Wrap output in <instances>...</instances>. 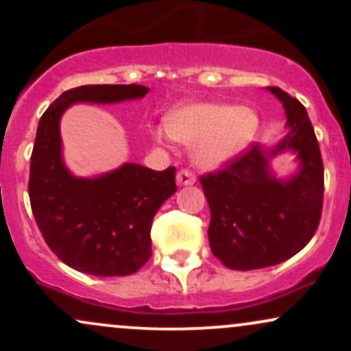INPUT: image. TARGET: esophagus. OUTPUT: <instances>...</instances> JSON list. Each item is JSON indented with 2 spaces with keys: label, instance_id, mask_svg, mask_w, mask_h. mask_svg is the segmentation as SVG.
<instances>
[{
  "label": "esophagus",
  "instance_id": "obj_1",
  "mask_svg": "<svg viewBox=\"0 0 351 351\" xmlns=\"http://www.w3.org/2000/svg\"><path fill=\"white\" fill-rule=\"evenodd\" d=\"M176 183H178L180 186H186V184H195L196 183L195 173L189 170V168H183V170H180L178 175H176Z\"/></svg>",
  "mask_w": 351,
  "mask_h": 351
}]
</instances>
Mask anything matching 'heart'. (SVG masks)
Here are the masks:
<instances>
[{"instance_id":"b5f03b06","label":"heart","mask_w":351,"mask_h":351,"mask_svg":"<svg viewBox=\"0 0 351 351\" xmlns=\"http://www.w3.org/2000/svg\"><path fill=\"white\" fill-rule=\"evenodd\" d=\"M167 134L176 142L196 145L195 158L203 167H217L247 147L259 128V115L249 107L228 104H191L165 119ZM160 142L163 132H156Z\"/></svg>"}]
</instances>
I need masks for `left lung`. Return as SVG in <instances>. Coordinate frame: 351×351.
Wrapping results in <instances>:
<instances>
[{"label": "left lung", "instance_id": "1", "mask_svg": "<svg viewBox=\"0 0 351 351\" xmlns=\"http://www.w3.org/2000/svg\"><path fill=\"white\" fill-rule=\"evenodd\" d=\"M269 90L284 104L291 134L267 156L295 149L301 171L287 182L276 180L267 173L264 152L251 143L219 170L199 178L211 211V251L234 271L291 259L315 234L324 208V162L307 110L282 88Z\"/></svg>", "mask_w": 351, "mask_h": 351}]
</instances>
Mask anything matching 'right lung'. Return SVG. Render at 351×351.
Segmentation results:
<instances>
[{
	"mask_svg": "<svg viewBox=\"0 0 351 351\" xmlns=\"http://www.w3.org/2000/svg\"><path fill=\"white\" fill-rule=\"evenodd\" d=\"M148 90L138 84L69 88L39 120L27 183L31 209L51 251L79 272L117 277L143 267L152 256L153 216L176 191V168L127 163L100 178H75L60 156V115L75 102L114 104Z\"/></svg>",
	"mask_w": 351,
	"mask_h": 351,
	"instance_id": "1",
	"label": "right lung"
}]
</instances>
